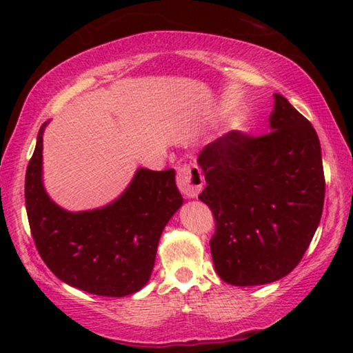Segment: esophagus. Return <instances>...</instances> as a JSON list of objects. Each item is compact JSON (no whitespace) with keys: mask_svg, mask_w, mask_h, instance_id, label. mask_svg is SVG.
I'll return each instance as SVG.
<instances>
[{"mask_svg":"<svg viewBox=\"0 0 353 353\" xmlns=\"http://www.w3.org/2000/svg\"><path fill=\"white\" fill-rule=\"evenodd\" d=\"M176 185L178 190L181 191V194L188 197V199L196 197L202 190V185H204V176H202L201 168L197 165L178 167Z\"/></svg>","mask_w":353,"mask_h":353,"instance_id":"34e87169","label":"esophagus"}]
</instances>
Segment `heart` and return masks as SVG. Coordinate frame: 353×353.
Masks as SVG:
<instances>
[{
	"instance_id": "heart-1",
	"label": "heart",
	"mask_w": 353,
	"mask_h": 353,
	"mask_svg": "<svg viewBox=\"0 0 353 353\" xmlns=\"http://www.w3.org/2000/svg\"><path fill=\"white\" fill-rule=\"evenodd\" d=\"M243 127H244V123H243V120H241V119H236L234 122H233V128L234 130H243Z\"/></svg>"
}]
</instances>
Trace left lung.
I'll list each match as a JSON object with an SVG mask.
<instances>
[{
    "mask_svg": "<svg viewBox=\"0 0 353 353\" xmlns=\"http://www.w3.org/2000/svg\"><path fill=\"white\" fill-rule=\"evenodd\" d=\"M263 137L230 132L197 156L210 207L215 272L233 286L278 281L301 262L325 202L320 139L312 123L274 94Z\"/></svg>",
    "mask_w": 353,
    "mask_h": 353,
    "instance_id": "left-lung-1",
    "label": "left lung"
}]
</instances>
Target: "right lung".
<instances>
[{
	"mask_svg": "<svg viewBox=\"0 0 353 353\" xmlns=\"http://www.w3.org/2000/svg\"><path fill=\"white\" fill-rule=\"evenodd\" d=\"M26 173V207L43 262L61 281L104 297H125L146 286L168 220L183 205L175 170L138 168L122 194L93 210L69 212L43 185V133Z\"/></svg>",
	"mask_w": 353,
	"mask_h": 353,
	"instance_id": "right-lung-1",
	"label": "right lung"
}]
</instances>
